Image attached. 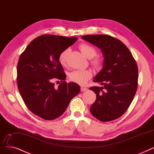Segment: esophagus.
Here are the masks:
<instances>
[{
    "label": "esophagus",
    "mask_w": 154,
    "mask_h": 154,
    "mask_svg": "<svg viewBox=\"0 0 154 154\" xmlns=\"http://www.w3.org/2000/svg\"><path fill=\"white\" fill-rule=\"evenodd\" d=\"M88 90L87 88H85V87H81V91H85Z\"/></svg>",
    "instance_id": "34e87169"
}]
</instances>
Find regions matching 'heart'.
Here are the masks:
<instances>
[{
    "label": "heart",
    "mask_w": 154,
    "mask_h": 154,
    "mask_svg": "<svg viewBox=\"0 0 154 154\" xmlns=\"http://www.w3.org/2000/svg\"><path fill=\"white\" fill-rule=\"evenodd\" d=\"M83 54L88 59H91V64L94 68H100L102 61L99 57H94L97 55V50L93 46L86 43H83L79 46ZM69 53V49L67 48L63 50L60 54L58 60L60 63L64 66L67 64L68 56ZM94 58H93L92 57ZM92 76V72L90 69H77L71 71L69 74V79L70 81L79 85H85Z\"/></svg>",
    "instance_id": "heart-1"
}]
</instances>
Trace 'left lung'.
<instances>
[{"mask_svg": "<svg viewBox=\"0 0 154 154\" xmlns=\"http://www.w3.org/2000/svg\"><path fill=\"white\" fill-rule=\"evenodd\" d=\"M82 38L100 48L104 57L103 68L93 80L103 86L90 88L97 94L90 112L101 122L119 119L127 110L137 89L136 61L127 46L110 35H86Z\"/></svg>", "mask_w": 154, "mask_h": 154, "instance_id": "8db88e82", "label": "left lung"}]
</instances>
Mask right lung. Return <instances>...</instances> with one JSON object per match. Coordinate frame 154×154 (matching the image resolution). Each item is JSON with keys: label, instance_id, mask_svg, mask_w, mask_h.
<instances>
[{"label": "right lung", "instance_id": "right-lung-1", "mask_svg": "<svg viewBox=\"0 0 154 154\" xmlns=\"http://www.w3.org/2000/svg\"><path fill=\"white\" fill-rule=\"evenodd\" d=\"M78 38L45 34L36 38L20 56L17 64L19 91L28 109L42 119L51 120L63 114L80 86L64 81L66 75L58 57ZM62 83L56 89L54 82Z\"/></svg>", "mask_w": 154, "mask_h": 154}]
</instances>
